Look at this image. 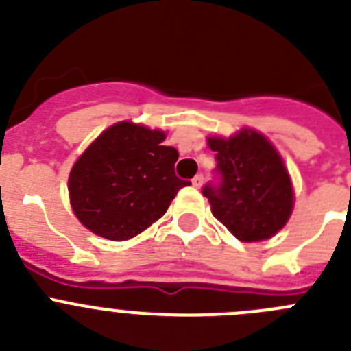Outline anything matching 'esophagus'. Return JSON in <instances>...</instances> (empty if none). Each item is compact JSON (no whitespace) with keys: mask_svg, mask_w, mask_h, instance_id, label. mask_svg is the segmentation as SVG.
<instances>
[{"mask_svg":"<svg viewBox=\"0 0 351 351\" xmlns=\"http://www.w3.org/2000/svg\"><path fill=\"white\" fill-rule=\"evenodd\" d=\"M191 184H193L195 188H202V184H204V176H202V173H197V176H195V178L191 179Z\"/></svg>","mask_w":351,"mask_h":351,"instance_id":"34e87169","label":"esophagus"}]
</instances>
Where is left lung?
<instances>
[{
	"label": "left lung",
	"instance_id": "obj_1",
	"mask_svg": "<svg viewBox=\"0 0 351 351\" xmlns=\"http://www.w3.org/2000/svg\"><path fill=\"white\" fill-rule=\"evenodd\" d=\"M216 151L219 182L204 186L214 218L243 243L272 237L287 225L293 209V190L274 145L253 130L230 138L209 137Z\"/></svg>",
	"mask_w": 351,
	"mask_h": 351
}]
</instances>
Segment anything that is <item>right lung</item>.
<instances>
[{
    "label": "right lung",
    "mask_w": 351,
    "mask_h": 351,
    "mask_svg": "<svg viewBox=\"0 0 351 351\" xmlns=\"http://www.w3.org/2000/svg\"><path fill=\"white\" fill-rule=\"evenodd\" d=\"M165 133L121 121L75 161L68 178L71 209L93 234L126 241L160 219L190 181L176 176V147Z\"/></svg>",
    "instance_id": "add662e5"
}]
</instances>
